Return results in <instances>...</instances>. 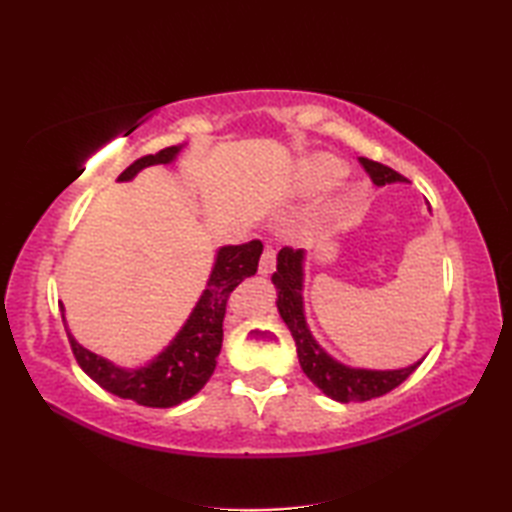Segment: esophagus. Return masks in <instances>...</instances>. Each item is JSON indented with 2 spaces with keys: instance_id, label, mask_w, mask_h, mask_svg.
<instances>
[{
  "instance_id": "esophagus-1",
  "label": "esophagus",
  "mask_w": 512,
  "mask_h": 512,
  "mask_svg": "<svg viewBox=\"0 0 512 512\" xmlns=\"http://www.w3.org/2000/svg\"><path fill=\"white\" fill-rule=\"evenodd\" d=\"M275 264H277V250L275 246H266L262 259H259V273L270 275L275 270Z\"/></svg>"
}]
</instances>
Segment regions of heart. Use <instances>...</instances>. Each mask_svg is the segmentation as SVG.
I'll return each instance as SVG.
<instances>
[{"label": "heart", "mask_w": 512, "mask_h": 512, "mask_svg": "<svg viewBox=\"0 0 512 512\" xmlns=\"http://www.w3.org/2000/svg\"><path fill=\"white\" fill-rule=\"evenodd\" d=\"M345 176V165L332 156H314L303 162L299 171V184L306 191H319L339 182Z\"/></svg>", "instance_id": "obj_1"}]
</instances>
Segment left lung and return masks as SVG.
Wrapping results in <instances>:
<instances>
[{"label":"left lung","mask_w":512,"mask_h":512,"mask_svg":"<svg viewBox=\"0 0 512 512\" xmlns=\"http://www.w3.org/2000/svg\"><path fill=\"white\" fill-rule=\"evenodd\" d=\"M367 176L378 187H385L391 182H405L398 171L387 165H380L376 160L358 158ZM273 284L277 288V308L281 319L286 321L292 339L297 343V354L303 374L317 385L325 396L339 402H365L387 394L396 389L402 380H407L416 372L418 363L402 369H358L347 367L323 352V347L314 341L308 330L306 317H303V250L281 248L277 255V273L273 275Z\"/></svg>","instance_id":"left-lung-1"}]
</instances>
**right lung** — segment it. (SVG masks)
I'll use <instances>...</instances> for the list:
<instances>
[{
    "instance_id": "add662e5",
    "label": "right lung",
    "mask_w": 512,
    "mask_h": 512,
    "mask_svg": "<svg viewBox=\"0 0 512 512\" xmlns=\"http://www.w3.org/2000/svg\"><path fill=\"white\" fill-rule=\"evenodd\" d=\"M180 149V145L167 147L160 149L158 154L138 158L118 176V182L132 180L145 167L169 165V162L176 160ZM262 250L264 244L259 239L239 246H222L217 250L211 277L206 281V288L200 301L195 303L191 317L182 325L176 339L167 345V350L160 352L149 365L138 369L116 367L114 363L105 361L103 356L85 350L65 328L76 363L81 365L83 372L94 383H99L110 394L134 400L143 407L165 409L189 400L209 383V378L215 372L217 356L222 350V321L228 297L246 277H253L257 273ZM61 319L65 321L63 306Z\"/></svg>"
}]
</instances>
